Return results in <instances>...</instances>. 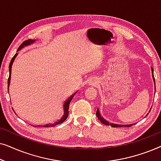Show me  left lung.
Segmentation results:
<instances>
[{
	"mask_svg": "<svg viewBox=\"0 0 161 161\" xmlns=\"http://www.w3.org/2000/svg\"><path fill=\"white\" fill-rule=\"evenodd\" d=\"M152 72H153V79H154V82H155V78H154V75H153V68H152ZM96 115H97V118H98V119L101 122L103 123V124H104V125H111V127H130V126H132V125H133V124L132 125H116V124H113V123H109L108 122V121H106V120H105L104 119H103L102 116H100V112H99V110L97 109V112H96Z\"/></svg>",
	"mask_w": 161,
	"mask_h": 161,
	"instance_id": "obj_1",
	"label": "left lung"
}]
</instances>
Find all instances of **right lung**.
<instances>
[{
  "label": "right lung",
  "mask_w": 161,
  "mask_h": 161,
  "mask_svg": "<svg viewBox=\"0 0 161 161\" xmlns=\"http://www.w3.org/2000/svg\"><path fill=\"white\" fill-rule=\"evenodd\" d=\"M34 41H35V40H31V39H28V40L24 41L20 45H19V48H18V50H17V51L20 50L21 48H23V47H24V46H26V45H30V44H31V43L34 42ZM17 54H18V53H17L15 54L14 56H13V58H12V60H11V62H10V64H9V76H8V86H9V84H10L11 72H12V64H13V62H14V59H15V58H16V56H17ZM75 94H76V93H75V94H72V96H70L68 98L67 100L65 101L64 103V115L62 116V117L61 118V119L58 120V121H57V122H56L53 123V124H47V125H45V126H44V127H54V126H56V125H57L61 124V123L64 122L66 119H67V118L68 117V114H69V103H70V102H71V101H72V98H73V97H74V95H75Z\"/></svg>",
  "instance_id": "obj_1"
}]
</instances>
